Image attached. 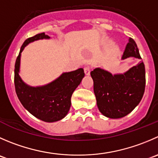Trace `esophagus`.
Masks as SVG:
<instances>
[{"instance_id": "obj_1", "label": "esophagus", "mask_w": 158, "mask_h": 158, "mask_svg": "<svg viewBox=\"0 0 158 158\" xmlns=\"http://www.w3.org/2000/svg\"><path fill=\"white\" fill-rule=\"evenodd\" d=\"M84 72H85V74L86 76H89L90 74V68L89 66H85L84 68Z\"/></svg>"}]
</instances>
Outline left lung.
I'll use <instances>...</instances> for the list:
<instances>
[{
    "mask_svg": "<svg viewBox=\"0 0 158 158\" xmlns=\"http://www.w3.org/2000/svg\"><path fill=\"white\" fill-rule=\"evenodd\" d=\"M129 57L141 59L137 44L131 38L122 59ZM90 75L97 106L106 117L118 119L129 114L138 105L144 93L146 78L142 61L122 74L112 75L110 72L96 68Z\"/></svg>",
    "mask_w": 158,
    "mask_h": 158,
    "instance_id": "1",
    "label": "left lung"
}]
</instances>
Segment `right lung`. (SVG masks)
<instances>
[{"mask_svg": "<svg viewBox=\"0 0 158 158\" xmlns=\"http://www.w3.org/2000/svg\"><path fill=\"white\" fill-rule=\"evenodd\" d=\"M50 37L40 33L24 41L15 65V85L17 96L23 106L34 116L45 122L52 123L63 119L69 111L73 92L85 76L83 69L64 73L47 85L33 87L24 83L19 76L21 54L31 42Z\"/></svg>", "mask_w": 158, "mask_h": 158, "instance_id": "obj_1", "label": "right lung"}]
</instances>
